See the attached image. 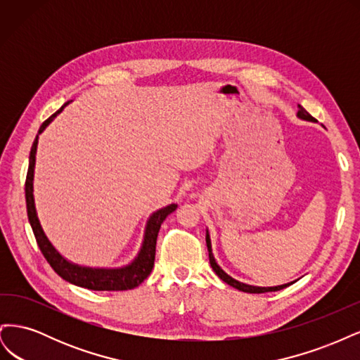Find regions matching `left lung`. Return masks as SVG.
<instances>
[{"label": "left lung", "mask_w": 360, "mask_h": 360, "mask_svg": "<svg viewBox=\"0 0 360 360\" xmlns=\"http://www.w3.org/2000/svg\"><path fill=\"white\" fill-rule=\"evenodd\" d=\"M299 106V111H297V117L299 118H302V120H308V122H317V120H315L307 110H304L303 106H300V105H297ZM205 242H207V249H209V259H210V266H212V269L214 270V274L219 276L224 282H226L228 285H231V287H234V288H237V290H240V291H243V292H269V291H279V290H282V288H285V287H288V285H291L292 282H290V284H284V285H278V287H254V285H248V284H243V282H238V281H236V279H233L231 276H228L225 271L217 266V263H216V259H214V257H213V252H212V243H210V236H209V231H207V236H205Z\"/></svg>", "instance_id": "1"}]
</instances>
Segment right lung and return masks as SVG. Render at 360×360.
Returning a JSON list of instances; mask_svg holds the SVG:
<instances>
[{
  "instance_id": "1",
  "label": "right lung",
  "mask_w": 360,
  "mask_h": 360,
  "mask_svg": "<svg viewBox=\"0 0 360 360\" xmlns=\"http://www.w3.org/2000/svg\"><path fill=\"white\" fill-rule=\"evenodd\" d=\"M69 105L64 103L60 110L52 114L48 120L43 122V124L39 129V134L32 143L31 151H30V165L27 172L25 180V201H27V213L28 221L32 228V233L37 240V245L41 250L43 257L46 258L51 267L56 270V274L60 275L64 281L70 282L73 285L84 287L94 291H123V290H132L138 287L141 282L151 274V269L155 266V254H156V240L158 234L160 230L162 222L165 221V217L177 209V204H169L163 209L155 212L150 216V219L146 226L144 242L143 248H141L138 257L126 267L122 269H91V267H82L78 264H73L64 257L58 254V250L51 245L48 237L41 230V225L39 222V217L36 213L34 205V195H32V179H34V165H36V151H37V143L39 135L45 130V127L56 118L63 110L64 106Z\"/></svg>"
}]
</instances>
